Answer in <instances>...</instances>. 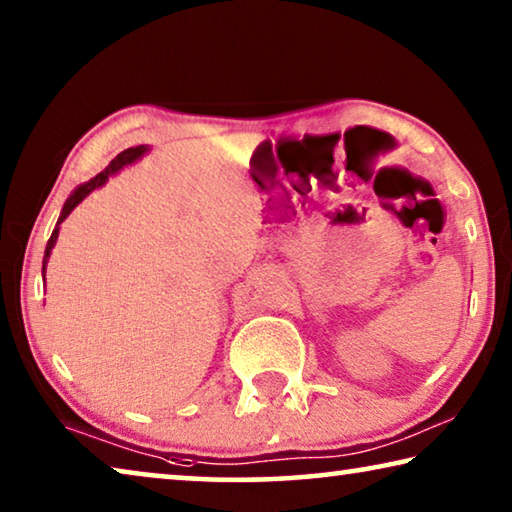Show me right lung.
<instances>
[{"label":"right lung","instance_id":"obj_1","mask_svg":"<svg viewBox=\"0 0 512 512\" xmlns=\"http://www.w3.org/2000/svg\"><path fill=\"white\" fill-rule=\"evenodd\" d=\"M145 152V148L143 145H139V148H127V150H123L118 154L116 159L111 161V164L102 170L100 175H95L91 182H86V184H81L79 189L72 193V196L68 198V202L66 205H63V212H61V218H59V223H63L68 218V214L72 212V209H75L81 200H84L88 193H91L93 189H97V186H102L104 182L109 180V175H113V173H118L120 168L123 166H127V164H132L134 159H139L141 154ZM56 223V225H59ZM56 237H59V227H54V232H52V237H50V241H47V248H45V259H43V273H45V264H47V257H50V253H52V248H54V243H56Z\"/></svg>","mask_w":512,"mask_h":512}]
</instances>
